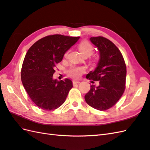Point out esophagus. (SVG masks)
<instances>
[{"instance_id":"1","label":"esophagus","mask_w":150,"mask_h":150,"mask_svg":"<svg viewBox=\"0 0 150 150\" xmlns=\"http://www.w3.org/2000/svg\"><path fill=\"white\" fill-rule=\"evenodd\" d=\"M79 83H80V81H76V80H73V84H79Z\"/></svg>"}]
</instances>
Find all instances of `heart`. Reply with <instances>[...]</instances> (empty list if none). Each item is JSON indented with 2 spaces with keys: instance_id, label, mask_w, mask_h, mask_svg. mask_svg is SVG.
<instances>
[{
  "instance_id": "obj_1",
  "label": "heart",
  "mask_w": 150,
  "mask_h": 150,
  "mask_svg": "<svg viewBox=\"0 0 150 150\" xmlns=\"http://www.w3.org/2000/svg\"><path fill=\"white\" fill-rule=\"evenodd\" d=\"M78 48L79 52L81 53L82 55H88V57L90 56L93 53L94 50L93 46L86 40L82 41V42L79 44L78 46ZM83 69H84L81 68V67H72L70 69L69 73L72 77L77 78L80 77L82 72L83 71Z\"/></svg>"
}]
</instances>
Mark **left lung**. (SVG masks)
<instances>
[{
    "mask_svg": "<svg viewBox=\"0 0 150 150\" xmlns=\"http://www.w3.org/2000/svg\"><path fill=\"white\" fill-rule=\"evenodd\" d=\"M91 42L97 47L99 60L94 71L87 79L99 82L92 84L85 95L86 103L100 111L106 110L115 104L125 90L126 67L123 57L115 44L103 37H91Z\"/></svg>",
    "mask_w": 150,
    "mask_h": 150,
    "instance_id": "8db88e82",
    "label": "left lung"
}]
</instances>
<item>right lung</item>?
<instances>
[{
    "instance_id": "1",
    "label": "right lung",
    "mask_w": 150,
    "mask_h": 150,
    "mask_svg": "<svg viewBox=\"0 0 150 150\" xmlns=\"http://www.w3.org/2000/svg\"><path fill=\"white\" fill-rule=\"evenodd\" d=\"M79 39L53 35L37 41L28 50L22 64L21 80L31 99L42 110H55L65 102L72 81L69 79L58 81L53 75L55 65Z\"/></svg>"
}]
</instances>
